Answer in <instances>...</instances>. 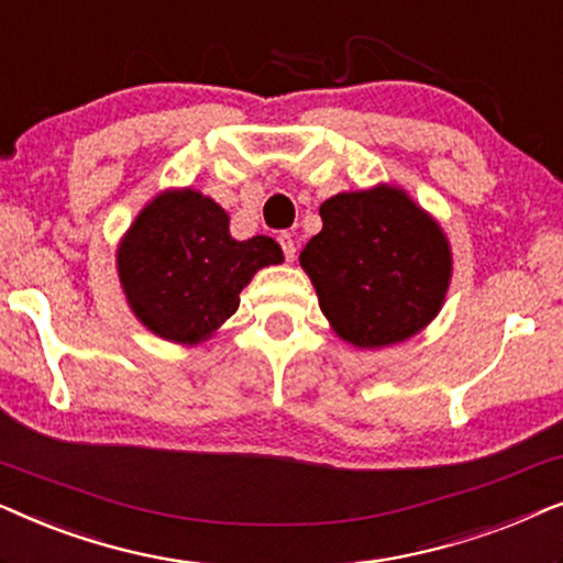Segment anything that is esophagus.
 <instances>
[{"mask_svg":"<svg viewBox=\"0 0 563 563\" xmlns=\"http://www.w3.org/2000/svg\"><path fill=\"white\" fill-rule=\"evenodd\" d=\"M279 243H282L284 256H287V261H295V258H297V243H295V238H291L289 233H282V235H279Z\"/></svg>","mask_w":563,"mask_h":563,"instance_id":"esophagus-1","label":"esophagus"}]
</instances>
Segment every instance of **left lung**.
Here are the masks:
<instances>
[{
  "mask_svg": "<svg viewBox=\"0 0 563 563\" xmlns=\"http://www.w3.org/2000/svg\"><path fill=\"white\" fill-rule=\"evenodd\" d=\"M320 218L299 266L341 341L387 349L438 318L453 276L451 243L402 187L341 191L320 205Z\"/></svg>",
  "mask_w": 563,
  "mask_h": 563,
  "instance_id": "obj_1",
  "label": "left lung"
}]
</instances>
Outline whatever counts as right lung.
Returning <instances> with one entry per match:
<instances>
[{"instance_id": "obj_1", "label": "right lung", "mask_w": 563, "mask_h": 563, "mask_svg": "<svg viewBox=\"0 0 563 563\" xmlns=\"http://www.w3.org/2000/svg\"><path fill=\"white\" fill-rule=\"evenodd\" d=\"M118 276L128 307L153 335L197 345L225 325L261 268L284 261L268 235L235 241L212 197L164 189L120 238Z\"/></svg>"}]
</instances>
